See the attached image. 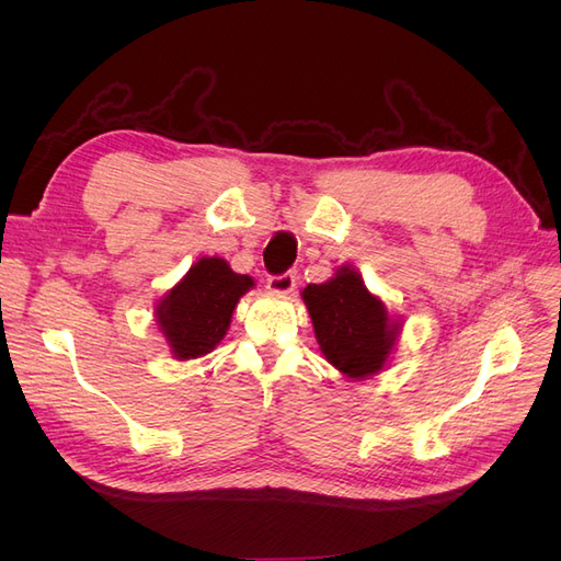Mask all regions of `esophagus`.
<instances>
[{
	"label": "esophagus",
	"instance_id": "34e87169",
	"mask_svg": "<svg viewBox=\"0 0 561 561\" xmlns=\"http://www.w3.org/2000/svg\"><path fill=\"white\" fill-rule=\"evenodd\" d=\"M295 285H297V278H295V274L271 276V278L266 280L268 293H274V295H287V293H293V290H295Z\"/></svg>",
	"mask_w": 561,
	"mask_h": 561
}]
</instances>
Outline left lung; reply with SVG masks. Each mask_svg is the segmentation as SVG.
Masks as SVG:
<instances>
[{
	"mask_svg": "<svg viewBox=\"0 0 561 561\" xmlns=\"http://www.w3.org/2000/svg\"><path fill=\"white\" fill-rule=\"evenodd\" d=\"M322 358L348 381L379 375L390 363L402 318L390 316L386 301L367 290L358 268L336 266L332 278L301 290Z\"/></svg>",
	"mask_w": 561,
	"mask_h": 561,
	"instance_id": "left-lung-1",
	"label": "left lung"
}]
</instances>
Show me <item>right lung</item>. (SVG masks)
<instances>
[{"label":"right lung","mask_w":561,"mask_h":561,"mask_svg":"<svg viewBox=\"0 0 561 561\" xmlns=\"http://www.w3.org/2000/svg\"><path fill=\"white\" fill-rule=\"evenodd\" d=\"M254 280L222 257H201L154 307V320L175 360H196L222 342L239 299Z\"/></svg>","instance_id":"obj_1"}]
</instances>
